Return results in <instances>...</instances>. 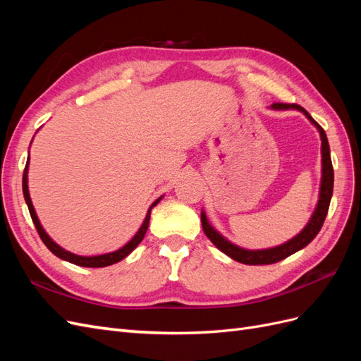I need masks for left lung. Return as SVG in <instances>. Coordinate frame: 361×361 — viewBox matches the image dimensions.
<instances>
[{
	"label": "left lung",
	"mask_w": 361,
	"mask_h": 361,
	"mask_svg": "<svg viewBox=\"0 0 361 361\" xmlns=\"http://www.w3.org/2000/svg\"><path fill=\"white\" fill-rule=\"evenodd\" d=\"M272 110H298L301 111L305 117H307L310 122L318 128L319 135H321V152H322V178H321V188H319V200L318 204H316V209L309 220L307 226H305L302 231L289 239L288 243L267 248V250H245L232 244L231 241L218 233L215 228L211 226V223L207 221L206 214L202 211V227L206 236L211 239L212 244L223 251L224 255L228 257H232L236 262H241V264L245 265H269V264H276V262H280L283 259H286L288 256L297 253L298 250L304 248L305 245H309L314 236L319 233L321 227L325 221L326 212H329L330 202H331V195H333V183H334V171H333V164H331V157H330V145L329 140H326L325 130L314 122L313 117L304 110L302 106L297 104H272L271 105Z\"/></svg>",
	"instance_id": "obj_1"
}]
</instances>
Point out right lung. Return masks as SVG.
Returning a JSON list of instances; mask_svg holds the SVG:
<instances>
[{"instance_id":"obj_1","label":"right lung","mask_w":361,"mask_h":361,"mask_svg":"<svg viewBox=\"0 0 361 361\" xmlns=\"http://www.w3.org/2000/svg\"><path fill=\"white\" fill-rule=\"evenodd\" d=\"M30 161V158H28ZM28 161H27V166H25V170H24V176H23V191H24V199H25V203L28 206V211H30V215H31V220L32 223H35L36 228H37V233L40 236V239L43 241V244H45L52 255H56L57 257L66 260V262H71V264L73 265H78V267H85V268H104V267H108V265H113V264H117V262H120L122 259H125L130 251H134L135 247L143 241V238L146 235V231L149 227V221H150V211L152 207L157 206L159 203V199H157L154 203L150 204L149 211L146 214V218L143 224H141V227L138 228V232L135 233V236L130 239V241L128 244H125L122 248H118L116 251H113V253H105V255H99V256H78V255H73L71 253V251L61 248L57 243H54L52 239L49 238V235L45 232V228L42 227L39 218L36 215V211H35V206H32L31 203V199H30V191H28Z\"/></svg>"}]
</instances>
